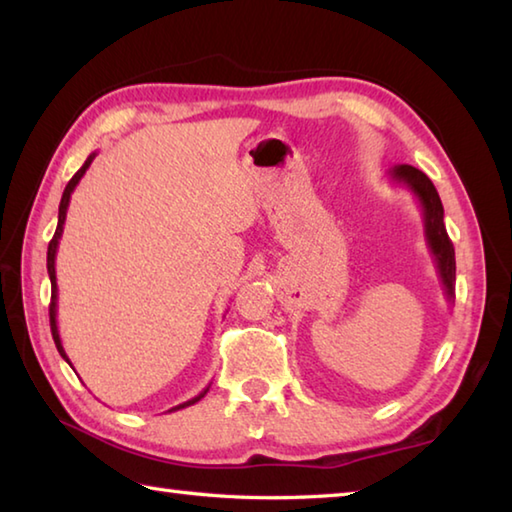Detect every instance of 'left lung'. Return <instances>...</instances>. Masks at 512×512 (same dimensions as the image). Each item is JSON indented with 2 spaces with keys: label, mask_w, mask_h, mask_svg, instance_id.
Masks as SVG:
<instances>
[{
  "label": "left lung",
  "mask_w": 512,
  "mask_h": 512,
  "mask_svg": "<svg viewBox=\"0 0 512 512\" xmlns=\"http://www.w3.org/2000/svg\"><path fill=\"white\" fill-rule=\"evenodd\" d=\"M390 179L395 184L406 186L410 193L415 195L419 208L424 215V237L430 255L435 259L439 282L444 286V295L450 304L455 302V248L448 239L446 224H444V206L442 199L437 195V188L433 182L415 166H395L388 170Z\"/></svg>",
  "instance_id": "1"
}]
</instances>
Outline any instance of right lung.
Wrapping results in <instances>:
<instances>
[{
	"mask_svg": "<svg viewBox=\"0 0 512 512\" xmlns=\"http://www.w3.org/2000/svg\"><path fill=\"white\" fill-rule=\"evenodd\" d=\"M95 155H97V153H90V155H88V159L84 162V166L77 170V173L73 175V179H70V182H68V184H66V188H64L62 202H59L57 230H55L53 239H50V244H48V255H46V268H48V277H50V308H48V315H50V333H53V339H55V346H57V350H59V355H62L68 364H70V359H68L66 350H64V346H62V337H59V328H57V275H55V257H57L59 239H62V233H64V222H66V210H68V204H70V195H73L75 186L79 184V179L84 177V173L88 170V166L93 164ZM70 366H73V364H70ZM208 388H210V386H206V388L202 390V393H199L197 397L188 399V402L179 404V406H175V408H170L168 413H173V410H179V408H186V406H193V404H197L199 399H202V397L208 393Z\"/></svg>",
	"mask_w": 512,
	"mask_h": 512,
	"instance_id": "add662e5",
	"label": "right lung"
}]
</instances>
